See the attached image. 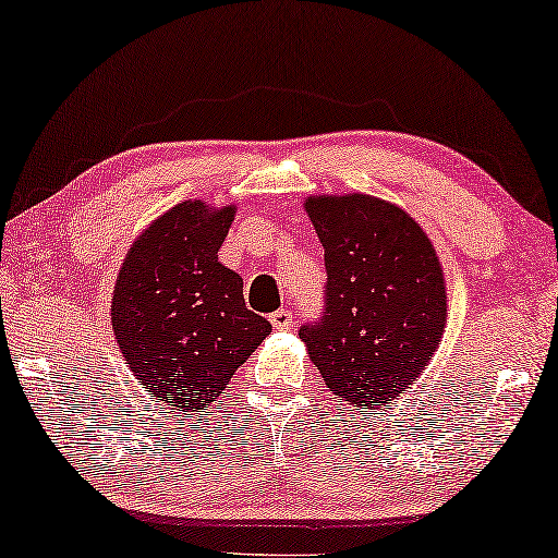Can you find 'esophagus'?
Wrapping results in <instances>:
<instances>
[{
  "label": "esophagus",
  "mask_w": 558,
  "mask_h": 558,
  "mask_svg": "<svg viewBox=\"0 0 558 558\" xmlns=\"http://www.w3.org/2000/svg\"><path fill=\"white\" fill-rule=\"evenodd\" d=\"M269 322L274 328H279V331H284V328H291L294 326V316H291V312H287V308H279V312H274L269 316Z\"/></svg>",
  "instance_id": "obj_1"
}]
</instances>
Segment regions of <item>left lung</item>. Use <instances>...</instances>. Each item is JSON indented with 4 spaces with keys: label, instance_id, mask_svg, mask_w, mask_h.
Returning <instances> with one entry per match:
<instances>
[{
    "label": "left lung",
    "instance_id": "obj_1",
    "mask_svg": "<svg viewBox=\"0 0 558 558\" xmlns=\"http://www.w3.org/2000/svg\"><path fill=\"white\" fill-rule=\"evenodd\" d=\"M306 215L324 244L326 308L301 326L308 359L361 413L413 386L445 333L447 289L437 252L413 217L388 199L312 195Z\"/></svg>",
    "mask_w": 558,
    "mask_h": 558
}]
</instances>
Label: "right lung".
Returning <instances> with one entry per match:
<instances>
[{
  "label": "right lung",
  "mask_w": 558,
  "mask_h": 558,
  "mask_svg": "<svg viewBox=\"0 0 558 558\" xmlns=\"http://www.w3.org/2000/svg\"><path fill=\"white\" fill-rule=\"evenodd\" d=\"M236 205L185 199L135 236L118 269L111 324L128 368L155 403L205 413L271 333L242 277L217 259Z\"/></svg>",
  "instance_id": "add662e5"
}]
</instances>
